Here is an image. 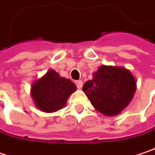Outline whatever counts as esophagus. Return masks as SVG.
<instances>
[{"label":"esophagus","instance_id":"obj_1","mask_svg":"<svg viewBox=\"0 0 155 155\" xmlns=\"http://www.w3.org/2000/svg\"><path fill=\"white\" fill-rule=\"evenodd\" d=\"M75 84L77 86L78 88H81L82 87V85H83V82H82V81H75Z\"/></svg>","mask_w":155,"mask_h":155}]
</instances>
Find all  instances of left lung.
I'll return each mask as SVG.
<instances>
[{
	"label": "left lung",
	"mask_w": 155,
	"mask_h": 155,
	"mask_svg": "<svg viewBox=\"0 0 155 155\" xmlns=\"http://www.w3.org/2000/svg\"><path fill=\"white\" fill-rule=\"evenodd\" d=\"M136 81L129 70L121 67L101 66L82 87L93 107L106 116L119 114L130 103Z\"/></svg>",
	"instance_id": "1"
}]
</instances>
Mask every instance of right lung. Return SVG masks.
<instances>
[{
  "instance_id": "right-lung-1",
  "label": "right lung",
  "mask_w": 155,
  "mask_h": 155,
  "mask_svg": "<svg viewBox=\"0 0 155 155\" xmlns=\"http://www.w3.org/2000/svg\"><path fill=\"white\" fill-rule=\"evenodd\" d=\"M75 90L76 86L73 81L50 69L32 84L31 96L41 111L53 113L63 108Z\"/></svg>"
}]
</instances>
